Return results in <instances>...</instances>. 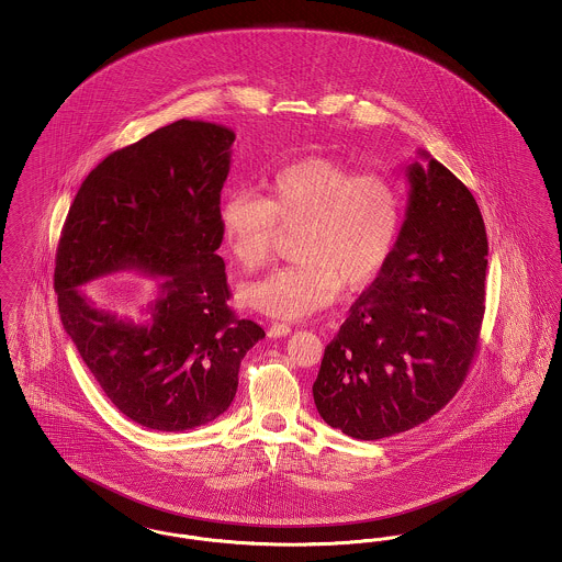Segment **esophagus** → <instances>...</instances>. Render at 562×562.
<instances>
[{"instance_id":"34e87169","label":"esophagus","mask_w":562,"mask_h":562,"mask_svg":"<svg viewBox=\"0 0 562 562\" xmlns=\"http://www.w3.org/2000/svg\"><path fill=\"white\" fill-rule=\"evenodd\" d=\"M291 333H293V328H291L289 324H284V322H273L268 328V335L271 339L286 337V335H291Z\"/></svg>"}]
</instances>
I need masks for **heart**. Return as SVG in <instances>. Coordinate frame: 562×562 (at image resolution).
<instances>
[{"instance_id":"1","label":"heart","mask_w":562,"mask_h":562,"mask_svg":"<svg viewBox=\"0 0 562 562\" xmlns=\"http://www.w3.org/2000/svg\"><path fill=\"white\" fill-rule=\"evenodd\" d=\"M218 227L244 271L268 261L280 229H294L293 261L244 284L240 299L271 318L299 321L379 276L401 236V189L381 172L305 158L276 170L263 198L248 189L227 193Z\"/></svg>"}]
</instances>
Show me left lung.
Here are the masks:
<instances>
[{"instance_id": "1", "label": "left lung", "mask_w": 562, "mask_h": 562, "mask_svg": "<svg viewBox=\"0 0 562 562\" xmlns=\"http://www.w3.org/2000/svg\"><path fill=\"white\" fill-rule=\"evenodd\" d=\"M408 164L401 236L324 349L314 402L330 428L379 440L428 422L479 351L488 241L481 209L449 168Z\"/></svg>"}]
</instances>
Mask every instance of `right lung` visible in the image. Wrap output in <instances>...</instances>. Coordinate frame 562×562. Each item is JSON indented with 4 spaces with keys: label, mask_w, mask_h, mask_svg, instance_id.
Wrapping results in <instances>:
<instances>
[{
    "label": "right lung",
    "mask_w": 562,
    "mask_h": 562,
    "mask_svg": "<svg viewBox=\"0 0 562 562\" xmlns=\"http://www.w3.org/2000/svg\"><path fill=\"white\" fill-rule=\"evenodd\" d=\"M236 134L179 120L109 154L81 183L56 248L60 321L111 404L149 429L183 431L229 408L241 358L266 330L227 305L221 189ZM160 274L150 322L97 308L80 285L115 270Z\"/></svg>",
    "instance_id": "obj_1"
}]
</instances>
